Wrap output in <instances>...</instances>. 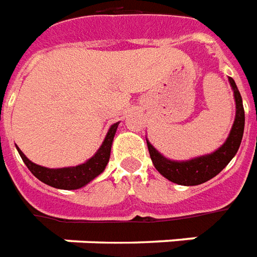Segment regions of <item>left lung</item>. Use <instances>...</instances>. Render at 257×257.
Returning a JSON list of instances; mask_svg holds the SVG:
<instances>
[{"instance_id": "left-lung-1", "label": "left lung", "mask_w": 257, "mask_h": 257, "mask_svg": "<svg viewBox=\"0 0 257 257\" xmlns=\"http://www.w3.org/2000/svg\"><path fill=\"white\" fill-rule=\"evenodd\" d=\"M228 81L235 99V119L224 144L214 152L196 156L188 161H172L163 156L147 140L149 155L155 169L169 181L180 185H199L202 183H206L210 178L217 176L238 152L243 136V127H245V110L235 81L231 77H228Z\"/></svg>"}]
</instances>
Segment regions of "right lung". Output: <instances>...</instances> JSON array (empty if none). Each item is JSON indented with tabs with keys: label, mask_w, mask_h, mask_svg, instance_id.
<instances>
[{
	"label": "right lung",
	"mask_w": 257,
	"mask_h": 257,
	"mask_svg": "<svg viewBox=\"0 0 257 257\" xmlns=\"http://www.w3.org/2000/svg\"><path fill=\"white\" fill-rule=\"evenodd\" d=\"M117 125H119V121L109 127L102 145L94 154V156H91L88 161H85L84 163L77 165V166L59 167V169L40 166V165L33 163L30 159H27V156L22 152L21 149H18L22 161L25 162L27 169L40 181H43L44 184L54 187V188H59V190H79L81 187H85L87 184L91 183L94 178L98 177L105 170L109 158H110V148H112V143H113Z\"/></svg>",
	"instance_id": "obj_1"
}]
</instances>
